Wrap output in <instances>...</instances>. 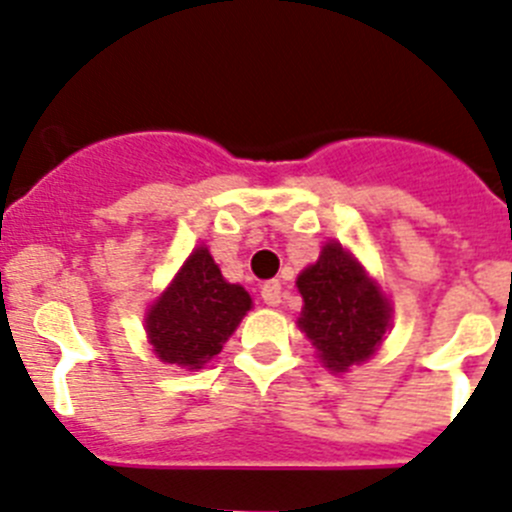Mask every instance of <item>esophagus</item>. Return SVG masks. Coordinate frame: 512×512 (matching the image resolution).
<instances>
[{
	"mask_svg": "<svg viewBox=\"0 0 512 512\" xmlns=\"http://www.w3.org/2000/svg\"><path fill=\"white\" fill-rule=\"evenodd\" d=\"M260 296L267 306H278L283 301V285H280V280H265L260 288Z\"/></svg>",
	"mask_w": 512,
	"mask_h": 512,
	"instance_id": "obj_1",
	"label": "esophagus"
}]
</instances>
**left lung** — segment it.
Wrapping results in <instances>:
<instances>
[{
    "label": "left lung",
    "instance_id": "8db88e82",
    "mask_svg": "<svg viewBox=\"0 0 512 512\" xmlns=\"http://www.w3.org/2000/svg\"><path fill=\"white\" fill-rule=\"evenodd\" d=\"M298 290V326L329 370L344 372L375 354L390 326V306L342 245L324 247L319 262L298 275Z\"/></svg>",
    "mask_w": 512,
    "mask_h": 512
}]
</instances>
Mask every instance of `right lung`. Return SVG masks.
Wrapping results in <instances>:
<instances>
[{"instance_id": "right-lung-1", "label": "right lung", "mask_w": 512, "mask_h": 512, "mask_svg": "<svg viewBox=\"0 0 512 512\" xmlns=\"http://www.w3.org/2000/svg\"><path fill=\"white\" fill-rule=\"evenodd\" d=\"M250 306L247 290L227 283L209 250L199 247L147 313V336L163 362L199 370L222 352Z\"/></svg>"}]
</instances>
